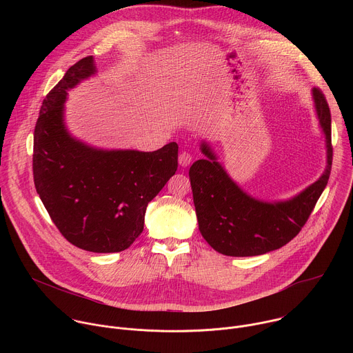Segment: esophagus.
Returning a JSON list of instances; mask_svg holds the SVG:
<instances>
[{"mask_svg": "<svg viewBox=\"0 0 353 353\" xmlns=\"http://www.w3.org/2000/svg\"><path fill=\"white\" fill-rule=\"evenodd\" d=\"M191 162H192V157H191V154L185 152V150L179 155V163H180V166L187 168V166H190Z\"/></svg>", "mask_w": 353, "mask_h": 353, "instance_id": "obj_1", "label": "esophagus"}]
</instances>
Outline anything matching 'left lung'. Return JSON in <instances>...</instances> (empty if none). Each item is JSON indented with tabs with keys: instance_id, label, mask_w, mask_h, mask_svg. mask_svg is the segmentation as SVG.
<instances>
[{
	"instance_id": "1",
	"label": "left lung",
	"mask_w": 353,
	"mask_h": 353,
	"mask_svg": "<svg viewBox=\"0 0 353 353\" xmlns=\"http://www.w3.org/2000/svg\"><path fill=\"white\" fill-rule=\"evenodd\" d=\"M313 96L327 141V169L314 184L285 203H261L243 192L216 162L208 145H201L207 159L194 162L188 176L199 232L218 253L230 257L265 254L289 243L307 222L332 165L330 108L319 88H314Z\"/></svg>"
}]
</instances>
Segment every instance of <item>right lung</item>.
Masks as SVG:
<instances>
[{
	"label": "right lung",
	"mask_w": 353,
	"mask_h": 353,
	"mask_svg": "<svg viewBox=\"0 0 353 353\" xmlns=\"http://www.w3.org/2000/svg\"><path fill=\"white\" fill-rule=\"evenodd\" d=\"M94 71L92 56L79 60L43 100L33 135V180L71 244L119 253L142 233L149 201L176 173L179 145L155 152L99 150L71 138L63 123L67 90Z\"/></svg>",
	"instance_id": "add662e5"
}]
</instances>
